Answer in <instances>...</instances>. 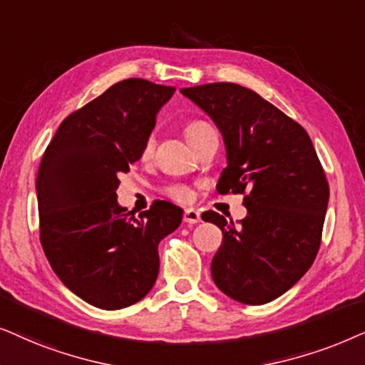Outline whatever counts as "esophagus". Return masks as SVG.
<instances>
[{
  "label": "esophagus",
  "mask_w": 365,
  "mask_h": 365,
  "mask_svg": "<svg viewBox=\"0 0 365 365\" xmlns=\"http://www.w3.org/2000/svg\"><path fill=\"white\" fill-rule=\"evenodd\" d=\"M183 222L188 223V225H195V223L200 222V213L193 210V208H188V210L183 213Z\"/></svg>",
  "instance_id": "obj_1"
}]
</instances>
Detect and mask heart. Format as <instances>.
Instances as JSON below:
<instances>
[{
	"label": "heart",
	"mask_w": 365,
	"mask_h": 365,
	"mask_svg": "<svg viewBox=\"0 0 365 365\" xmlns=\"http://www.w3.org/2000/svg\"><path fill=\"white\" fill-rule=\"evenodd\" d=\"M213 130L210 125L205 123V121H190L185 126V135H187V140L190 143L195 142L197 138H200L203 133L210 132ZM153 147H155V142L153 138H147V142L143 143V148H142V157L147 158L152 155L153 152ZM165 195H168L172 200L178 202V203H188L192 200V192L190 188L185 187V185H172V187H167L165 188Z\"/></svg>",
	"instance_id": "obj_1"
}]
</instances>
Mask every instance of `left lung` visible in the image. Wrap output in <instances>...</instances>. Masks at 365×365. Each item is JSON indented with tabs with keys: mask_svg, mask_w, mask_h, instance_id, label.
Segmentation results:
<instances>
[{
	"mask_svg": "<svg viewBox=\"0 0 365 365\" xmlns=\"http://www.w3.org/2000/svg\"><path fill=\"white\" fill-rule=\"evenodd\" d=\"M220 130L227 167L217 192L245 193L247 217L235 225L217 212L202 218L223 233L212 279L228 297L262 305L302 279L317 257L329 183L309 133L245 86L182 88Z\"/></svg>",
	"mask_w": 365,
	"mask_h": 365,
	"instance_id": "obj_1",
	"label": "left lung"
}]
</instances>
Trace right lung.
Returning a JSON list of instances; mask_svg holds the SVG:
<instances>
[{
	"label": "right lung",
	"instance_id": "1",
	"mask_svg": "<svg viewBox=\"0 0 365 365\" xmlns=\"http://www.w3.org/2000/svg\"><path fill=\"white\" fill-rule=\"evenodd\" d=\"M173 86L128 78L68 115L36 177L40 240L63 284L98 309L142 300L158 277V244L182 223V208L157 200L126 212L118 177L142 157Z\"/></svg>",
	"mask_w": 365,
	"mask_h": 365
}]
</instances>
